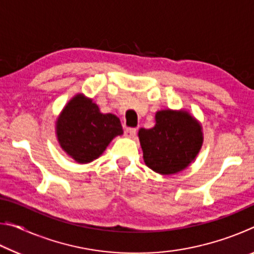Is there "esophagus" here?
Segmentation results:
<instances>
[{
  "label": "esophagus",
  "instance_id": "esophagus-1",
  "mask_svg": "<svg viewBox=\"0 0 254 254\" xmlns=\"http://www.w3.org/2000/svg\"><path fill=\"white\" fill-rule=\"evenodd\" d=\"M136 134V128L135 127H128L124 132V135L127 137H134Z\"/></svg>",
  "mask_w": 254,
  "mask_h": 254
}]
</instances>
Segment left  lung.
Listing matches in <instances>:
<instances>
[{
	"label": "left lung",
	"instance_id": "left-lung-1",
	"mask_svg": "<svg viewBox=\"0 0 254 254\" xmlns=\"http://www.w3.org/2000/svg\"><path fill=\"white\" fill-rule=\"evenodd\" d=\"M145 165L161 175L176 174L194 160L203 143L201 127L187 112L171 110L156 114V126L140 128Z\"/></svg>",
	"mask_w": 254,
	"mask_h": 254
}]
</instances>
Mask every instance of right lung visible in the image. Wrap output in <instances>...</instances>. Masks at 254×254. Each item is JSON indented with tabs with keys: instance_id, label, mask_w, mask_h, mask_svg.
I'll use <instances>...</instances> for the list:
<instances>
[{
	"instance_id": "1",
	"label": "right lung",
	"mask_w": 254,
	"mask_h": 254,
	"mask_svg": "<svg viewBox=\"0 0 254 254\" xmlns=\"http://www.w3.org/2000/svg\"><path fill=\"white\" fill-rule=\"evenodd\" d=\"M123 134L121 121L114 114H103L92 100L81 94L68 103L57 121L62 148L79 163L97 159L117 135Z\"/></svg>"
}]
</instances>
